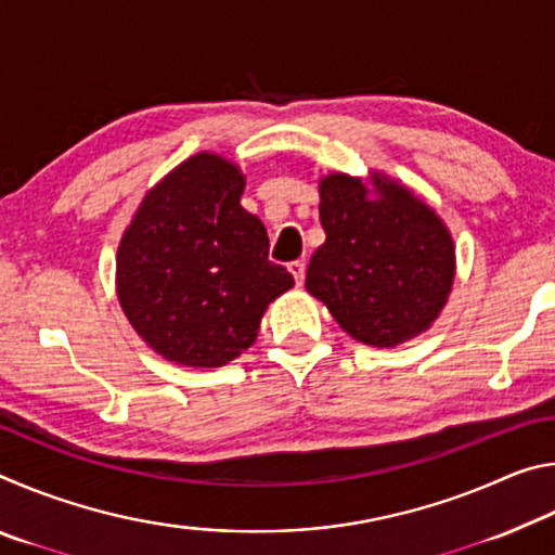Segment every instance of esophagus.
Masks as SVG:
<instances>
[{"instance_id": "1", "label": "esophagus", "mask_w": 555, "mask_h": 555, "mask_svg": "<svg viewBox=\"0 0 555 555\" xmlns=\"http://www.w3.org/2000/svg\"><path fill=\"white\" fill-rule=\"evenodd\" d=\"M288 271H291V276L296 279V286H304V279H306V264H304V261H291Z\"/></svg>"}]
</instances>
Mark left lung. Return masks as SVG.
<instances>
[{
    "mask_svg": "<svg viewBox=\"0 0 555 555\" xmlns=\"http://www.w3.org/2000/svg\"><path fill=\"white\" fill-rule=\"evenodd\" d=\"M318 193L325 242L308 264V294L357 343L397 347L426 333L455 281L448 224L382 171L327 173Z\"/></svg>",
    "mask_w": 555,
    "mask_h": 555,
    "instance_id": "obj_1",
    "label": "left lung"
}]
</instances>
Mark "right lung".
<instances>
[{
    "label": "right lung",
    "mask_w": 555,
    "mask_h": 555,
    "mask_svg": "<svg viewBox=\"0 0 555 555\" xmlns=\"http://www.w3.org/2000/svg\"><path fill=\"white\" fill-rule=\"evenodd\" d=\"M244 173L201 152L139 203L117 247L115 286L137 335L181 367H222L255 345L271 300L294 286L269 261L267 228L240 205Z\"/></svg>",
    "instance_id": "add662e5"
}]
</instances>
